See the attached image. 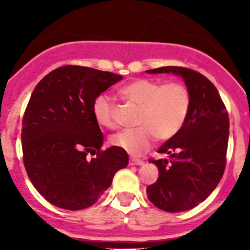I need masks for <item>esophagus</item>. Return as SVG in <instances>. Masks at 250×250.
<instances>
[{
  "mask_svg": "<svg viewBox=\"0 0 250 250\" xmlns=\"http://www.w3.org/2000/svg\"><path fill=\"white\" fill-rule=\"evenodd\" d=\"M144 164V160H140V159L130 158V165H143Z\"/></svg>",
  "mask_w": 250,
  "mask_h": 250,
  "instance_id": "obj_1",
  "label": "esophagus"
}]
</instances>
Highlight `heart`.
<instances>
[{
  "label": "heart",
  "mask_w": 250,
  "mask_h": 250,
  "mask_svg": "<svg viewBox=\"0 0 250 250\" xmlns=\"http://www.w3.org/2000/svg\"><path fill=\"white\" fill-rule=\"evenodd\" d=\"M120 94L127 103L140 107L136 119L139 127L119 132L112 136L111 143L132 155L146 151L155 138L167 140L175 136L190 111V92L182 83H161L139 79L124 86ZM92 111L100 126L110 130L119 126L116 107L107 95H100L95 100Z\"/></svg>",
  "instance_id": "heart-1"
}]
</instances>
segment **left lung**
<instances>
[{"label":"left lung","mask_w":250,"mask_h":250,"mask_svg":"<svg viewBox=\"0 0 250 250\" xmlns=\"http://www.w3.org/2000/svg\"><path fill=\"white\" fill-rule=\"evenodd\" d=\"M147 72L182 76L191 96L190 111L180 131L158 150L160 154H169L170 160L150 159L158 167L159 178L146 188L147 198L156 208L169 213L189 210L210 195L224 174L228 111L215 86L200 72L180 66H165Z\"/></svg>","instance_id":"8db88e82"}]
</instances>
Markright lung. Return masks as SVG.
Returning <instances> with one entry per match:
<instances>
[{
  "mask_svg": "<svg viewBox=\"0 0 250 250\" xmlns=\"http://www.w3.org/2000/svg\"><path fill=\"white\" fill-rule=\"evenodd\" d=\"M121 75L66 65L46 75L22 119L23 165L31 183L55 207L81 210L98 202L129 156L121 147L101 150L104 135L92 106ZM89 153L96 155L89 161Z\"/></svg>",
  "mask_w": 250,
  "mask_h": 250,
  "instance_id": "right-lung-1",
  "label": "right lung"
}]
</instances>
